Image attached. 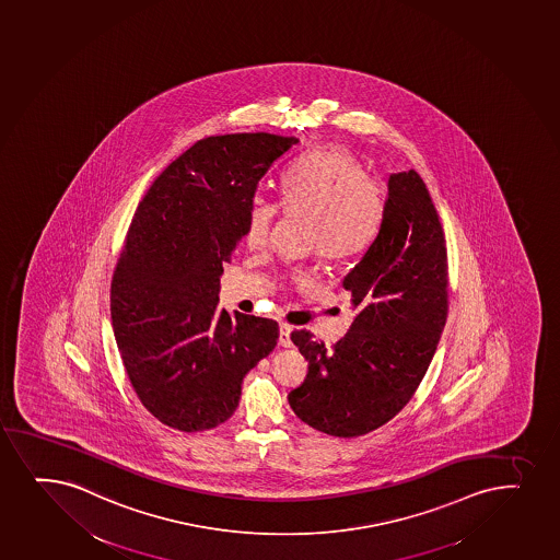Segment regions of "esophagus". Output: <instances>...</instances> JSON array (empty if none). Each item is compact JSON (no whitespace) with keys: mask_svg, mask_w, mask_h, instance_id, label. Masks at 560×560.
Wrapping results in <instances>:
<instances>
[{"mask_svg":"<svg viewBox=\"0 0 560 560\" xmlns=\"http://www.w3.org/2000/svg\"><path fill=\"white\" fill-rule=\"evenodd\" d=\"M278 343H280L282 348H291V346H293V341H291L290 325H285V323L280 325V336H278Z\"/></svg>","mask_w":560,"mask_h":560,"instance_id":"esophagus-1","label":"esophagus"}]
</instances>
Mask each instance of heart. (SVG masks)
<instances>
[{"instance_id":"1","label":"heart","mask_w":560,"mask_h":560,"mask_svg":"<svg viewBox=\"0 0 560 560\" xmlns=\"http://www.w3.org/2000/svg\"><path fill=\"white\" fill-rule=\"evenodd\" d=\"M282 209L310 220V248L323 259L357 256L377 237L386 209L385 188L362 174L360 162L341 149L304 154L283 177ZM280 206L256 194L245 219V243L252 250L269 245Z\"/></svg>"}]
</instances>
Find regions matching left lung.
Returning <instances> with one entry per match:
<instances>
[{"instance_id":"left-lung-1","label":"left lung","mask_w":560,"mask_h":560,"mask_svg":"<svg viewBox=\"0 0 560 560\" xmlns=\"http://www.w3.org/2000/svg\"><path fill=\"white\" fill-rule=\"evenodd\" d=\"M448 267L439 214L415 170L388 175L385 217L366 254L343 278L353 323L335 348L308 330L291 340L308 360L288 394L303 422L359 438L396 417L438 349L448 310Z\"/></svg>"}]
</instances>
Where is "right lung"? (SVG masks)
Wrapping results in <instances>:
<instances>
[{"label": "right lung", "instance_id": "obj_1", "mask_svg": "<svg viewBox=\"0 0 560 560\" xmlns=\"http://www.w3.org/2000/svg\"><path fill=\"white\" fill-rule=\"evenodd\" d=\"M296 138L211 136L162 172L112 278V327L138 398L162 424L212 430L277 348L278 323L219 310L222 264L245 237L257 185Z\"/></svg>", "mask_w": 560, "mask_h": 560}]
</instances>
